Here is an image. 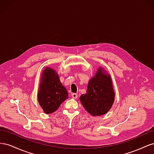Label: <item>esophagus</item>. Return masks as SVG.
Here are the masks:
<instances>
[{"label": "esophagus", "instance_id": "34e87169", "mask_svg": "<svg viewBox=\"0 0 154 154\" xmlns=\"http://www.w3.org/2000/svg\"><path fill=\"white\" fill-rule=\"evenodd\" d=\"M71 96H72V97H73L74 99H76L77 97H78V94H76V93H72V94H71Z\"/></svg>", "mask_w": 154, "mask_h": 154}]
</instances>
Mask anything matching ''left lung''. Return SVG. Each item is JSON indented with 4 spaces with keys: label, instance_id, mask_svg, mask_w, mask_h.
<instances>
[{
    "label": "left lung",
    "instance_id": "left-lung-1",
    "mask_svg": "<svg viewBox=\"0 0 154 154\" xmlns=\"http://www.w3.org/2000/svg\"><path fill=\"white\" fill-rule=\"evenodd\" d=\"M85 109L93 116L108 112L115 100V92L110 74L102 67L88 82L87 91L80 97Z\"/></svg>",
    "mask_w": 154,
    "mask_h": 154
}]
</instances>
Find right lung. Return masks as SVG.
I'll use <instances>...</instances> for the list:
<instances>
[{
	"instance_id": "obj_1",
	"label": "right lung",
	"mask_w": 154,
	"mask_h": 154,
	"mask_svg": "<svg viewBox=\"0 0 154 154\" xmlns=\"http://www.w3.org/2000/svg\"><path fill=\"white\" fill-rule=\"evenodd\" d=\"M37 96L41 108L47 114L57 111L60 105L69 98L66 88L53 69L46 67L42 71Z\"/></svg>"
}]
</instances>
